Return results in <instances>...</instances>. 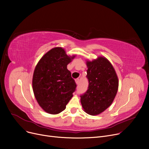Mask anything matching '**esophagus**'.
<instances>
[{
    "label": "esophagus",
    "instance_id": "esophagus-1",
    "mask_svg": "<svg viewBox=\"0 0 149 149\" xmlns=\"http://www.w3.org/2000/svg\"><path fill=\"white\" fill-rule=\"evenodd\" d=\"M75 82H76L77 84L79 85V83H80V80H79V79H76V80H75Z\"/></svg>",
    "mask_w": 149,
    "mask_h": 149
}]
</instances>
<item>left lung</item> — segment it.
I'll list each match as a JSON object with an SVG mask.
<instances>
[{"label":"left lung","mask_w":149,"mask_h":149,"mask_svg":"<svg viewBox=\"0 0 149 149\" xmlns=\"http://www.w3.org/2000/svg\"><path fill=\"white\" fill-rule=\"evenodd\" d=\"M88 90L81 95L84 111L91 115L103 112L112 103L118 88L115 69L106 58L87 61Z\"/></svg>","instance_id":"left-lung-1"}]
</instances>
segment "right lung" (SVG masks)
<instances>
[{
	"instance_id": "right-lung-1",
	"label": "right lung",
	"mask_w": 149,
	"mask_h": 149,
	"mask_svg": "<svg viewBox=\"0 0 149 149\" xmlns=\"http://www.w3.org/2000/svg\"><path fill=\"white\" fill-rule=\"evenodd\" d=\"M74 57L67 56L61 48H55L37 63L33 78V91L38 103L46 112L60 113L72 97L77 84L67 65Z\"/></svg>"
}]
</instances>
